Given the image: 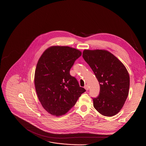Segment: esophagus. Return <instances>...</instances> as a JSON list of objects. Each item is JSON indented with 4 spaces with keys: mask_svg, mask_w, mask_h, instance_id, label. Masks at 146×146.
<instances>
[{
    "mask_svg": "<svg viewBox=\"0 0 146 146\" xmlns=\"http://www.w3.org/2000/svg\"><path fill=\"white\" fill-rule=\"evenodd\" d=\"M84 88L86 90H89V86H88V85H85L84 86Z\"/></svg>",
    "mask_w": 146,
    "mask_h": 146,
    "instance_id": "esophagus-1",
    "label": "esophagus"
}]
</instances>
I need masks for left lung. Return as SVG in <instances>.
Returning <instances> with one entry per match:
<instances>
[{"instance_id":"1","label":"left lung","mask_w":146,"mask_h":146,"mask_svg":"<svg viewBox=\"0 0 146 146\" xmlns=\"http://www.w3.org/2000/svg\"><path fill=\"white\" fill-rule=\"evenodd\" d=\"M82 57L98 79L100 94L92 98L94 108L102 115L113 116L123 107L129 88V76L123 64L105 50H84Z\"/></svg>"}]
</instances>
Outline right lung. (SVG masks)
<instances>
[{"instance_id":"1","label":"right lung","mask_w":146,"mask_h":146,"mask_svg":"<svg viewBox=\"0 0 146 146\" xmlns=\"http://www.w3.org/2000/svg\"><path fill=\"white\" fill-rule=\"evenodd\" d=\"M81 52L69 46H51L36 64L34 84L43 108L52 115H65L86 90L80 87L70 70Z\"/></svg>"}]
</instances>
